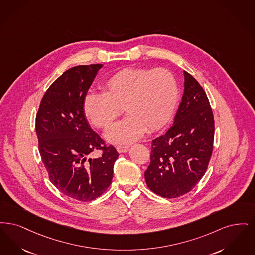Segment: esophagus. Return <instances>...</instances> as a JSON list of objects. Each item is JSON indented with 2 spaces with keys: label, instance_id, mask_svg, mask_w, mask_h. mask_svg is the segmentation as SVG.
Masks as SVG:
<instances>
[{
  "label": "esophagus",
  "instance_id": "1",
  "mask_svg": "<svg viewBox=\"0 0 255 255\" xmlns=\"http://www.w3.org/2000/svg\"><path fill=\"white\" fill-rule=\"evenodd\" d=\"M116 149L119 153H123V152H127L128 150V145H117Z\"/></svg>",
  "mask_w": 255,
  "mask_h": 255
}]
</instances>
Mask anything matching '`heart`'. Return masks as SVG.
Returning a JSON list of instances; mask_svg holds the SVG:
<instances>
[{
	"label": "heart",
	"mask_w": 255,
	"mask_h": 255,
	"mask_svg": "<svg viewBox=\"0 0 255 255\" xmlns=\"http://www.w3.org/2000/svg\"><path fill=\"white\" fill-rule=\"evenodd\" d=\"M103 93H88L83 101L85 116L106 129L122 113L128 116L106 132L109 142L129 144L144 131H154L169 120L177 104L179 89L174 75L166 68L122 69L108 78Z\"/></svg>",
	"instance_id": "obj_1"
}]
</instances>
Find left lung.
<instances>
[{
	"mask_svg": "<svg viewBox=\"0 0 255 255\" xmlns=\"http://www.w3.org/2000/svg\"><path fill=\"white\" fill-rule=\"evenodd\" d=\"M184 93L173 125L152 140L144 171L149 189L165 198L190 191L204 176L212 154L214 119L199 83L184 71Z\"/></svg>",
	"mask_w": 255,
	"mask_h": 255,
	"instance_id": "1",
	"label": "left lung"
}]
</instances>
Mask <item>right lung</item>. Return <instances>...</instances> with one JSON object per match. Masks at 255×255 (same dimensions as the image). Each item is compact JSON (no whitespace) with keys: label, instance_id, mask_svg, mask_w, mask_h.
<instances>
[{"label":"right lung","instance_id":"right-lung-1","mask_svg":"<svg viewBox=\"0 0 255 255\" xmlns=\"http://www.w3.org/2000/svg\"><path fill=\"white\" fill-rule=\"evenodd\" d=\"M103 65L71 67L45 91L36 115L39 151L50 182L72 199L89 202L111 186L119 153L92 130L83 101ZM97 149L103 154L92 159Z\"/></svg>","mask_w":255,"mask_h":255}]
</instances>
